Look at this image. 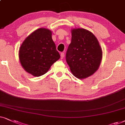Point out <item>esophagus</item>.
Instances as JSON below:
<instances>
[{"label":"esophagus","mask_w":125,"mask_h":125,"mask_svg":"<svg viewBox=\"0 0 125 125\" xmlns=\"http://www.w3.org/2000/svg\"><path fill=\"white\" fill-rule=\"evenodd\" d=\"M64 53L63 52H62L61 53V59H63V57H64Z\"/></svg>","instance_id":"1"}]
</instances>
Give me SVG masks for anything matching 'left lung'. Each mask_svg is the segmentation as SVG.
<instances>
[{"label": "left lung", "mask_w": 125, "mask_h": 125, "mask_svg": "<svg viewBox=\"0 0 125 125\" xmlns=\"http://www.w3.org/2000/svg\"><path fill=\"white\" fill-rule=\"evenodd\" d=\"M72 42L66 52V62L76 78L85 79L98 70L103 52L97 38L83 28L71 30Z\"/></svg>", "instance_id": "1"}]
</instances>
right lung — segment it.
I'll return each mask as SVG.
<instances>
[{
    "instance_id": "add662e5",
    "label": "right lung",
    "mask_w": 125,
    "mask_h": 125,
    "mask_svg": "<svg viewBox=\"0 0 125 125\" xmlns=\"http://www.w3.org/2000/svg\"><path fill=\"white\" fill-rule=\"evenodd\" d=\"M60 57L52 39V31L44 28L29 34L19 50L21 64L26 72L34 77L46 73Z\"/></svg>"
}]
</instances>
